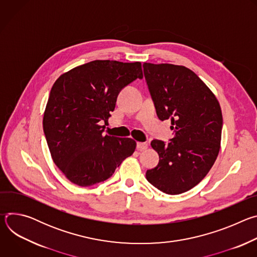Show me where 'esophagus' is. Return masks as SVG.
<instances>
[{
  "label": "esophagus",
  "instance_id": "obj_1",
  "mask_svg": "<svg viewBox=\"0 0 257 257\" xmlns=\"http://www.w3.org/2000/svg\"><path fill=\"white\" fill-rule=\"evenodd\" d=\"M148 146H149V144L146 143V142H137L136 149H137L139 152H141V151H144V150L148 149Z\"/></svg>",
  "mask_w": 257,
  "mask_h": 257
}]
</instances>
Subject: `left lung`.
<instances>
[{
  "label": "left lung",
  "mask_w": 257,
  "mask_h": 257,
  "mask_svg": "<svg viewBox=\"0 0 257 257\" xmlns=\"http://www.w3.org/2000/svg\"><path fill=\"white\" fill-rule=\"evenodd\" d=\"M146 84L161 121L171 120L169 143L153 140L160 162L146 179L175 195L196 186L214 164L221 145L223 116L219 103L193 71L173 64L144 63Z\"/></svg>",
  "instance_id": "obj_1"
}]
</instances>
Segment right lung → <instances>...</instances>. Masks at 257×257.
Listing matches in <instances>:
<instances>
[{
  "label": "right lung",
  "instance_id": "add662e5",
  "mask_svg": "<svg viewBox=\"0 0 257 257\" xmlns=\"http://www.w3.org/2000/svg\"><path fill=\"white\" fill-rule=\"evenodd\" d=\"M142 79L141 63L95 60L64 73L54 83L44 132L56 166L74 184L92 186L112 177L136 148L131 138L102 135L120 91Z\"/></svg>",
  "mask_w": 257,
  "mask_h": 257
}]
</instances>
